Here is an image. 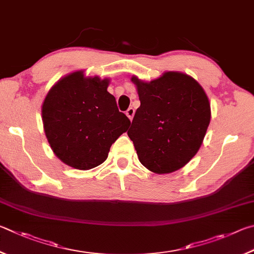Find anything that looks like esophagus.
I'll use <instances>...</instances> for the list:
<instances>
[{
	"mask_svg": "<svg viewBox=\"0 0 254 254\" xmlns=\"http://www.w3.org/2000/svg\"><path fill=\"white\" fill-rule=\"evenodd\" d=\"M134 114H135V109L132 108V107H129V108H128V109L126 110V115H127V117L129 118L130 120L132 119V117H134Z\"/></svg>",
	"mask_w": 254,
	"mask_h": 254,
	"instance_id": "esophagus-1",
	"label": "esophagus"
}]
</instances>
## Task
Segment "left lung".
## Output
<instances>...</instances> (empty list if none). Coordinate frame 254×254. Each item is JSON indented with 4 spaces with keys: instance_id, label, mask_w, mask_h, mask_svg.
Returning <instances> with one entry per match:
<instances>
[{
    "instance_id": "8db88e82",
    "label": "left lung",
    "mask_w": 254,
    "mask_h": 254,
    "mask_svg": "<svg viewBox=\"0 0 254 254\" xmlns=\"http://www.w3.org/2000/svg\"><path fill=\"white\" fill-rule=\"evenodd\" d=\"M131 80L140 107L127 134L140 163L157 174L180 170L197 153L210 124L205 91L192 77L174 71L150 82Z\"/></svg>"
}]
</instances>
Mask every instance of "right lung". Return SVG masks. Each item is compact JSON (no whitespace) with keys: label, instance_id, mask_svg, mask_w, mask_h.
<instances>
[{"label":"right lung","instance_id":"1","mask_svg":"<svg viewBox=\"0 0 254 254\" xmlns=\"http://www.w3.org/2000/svg\"><path fill=\"white\" fill-rule=\"evenodd\" d=\"M109 81L82 71L58 81L44 99L42 120L49 144L66 165L90 170L106 161L130 120L107 91Z\"/></svg>","mask_w":254,"mask_h":254}]
</instances>
